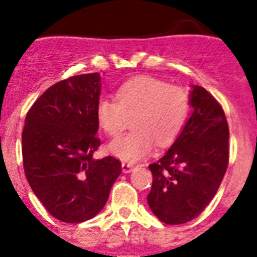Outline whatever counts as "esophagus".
Masks as SVG:
<instances>
[{
    "mask_svg": "<svg viewBox=\"0 0 257 257\" xmlns=\"http://www.w3.org/2000/svg\"><path fill=\"white\" fill-rule=\"evenodd\" d=\"M121 168H122V172H124V173H129V172L135 168V165L131 164V163H125L124 161V163L121 164Z\"/></svg>",
    "mask_w": 257,
    "mask_h": 257,
    "instance_id": "1",
    "label": "esophagus"
}]
</instances>
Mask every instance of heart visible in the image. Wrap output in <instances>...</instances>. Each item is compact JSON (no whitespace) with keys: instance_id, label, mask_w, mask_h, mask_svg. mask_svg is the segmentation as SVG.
<instances>
[{"instance_id":"b5f03b06","label":"heart","mask_w":257,"mask_h":257,"mask_svg":"<svg viewBox=\"0 0 257 257\" xmlns=\"http://www.w3.org/2000/svg\"><path fill=\"white\" fill-rule=\"evenodd\" d=\"M116 97L117 101L104 97L97 102V120L106 135L117 136L133 117L135 131L108 145L113 156L128 163L151 153L155 143L159 147L171 144L183 128L189 109V97L181 86L149 76L126 81Z\"/></svg>"}]
</instances>
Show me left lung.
Wrapping results in <instances>:
<instances>
[{
    "label": "left lung",
    "instance_id": "left-lung-1",
    "mask_svg": "<svg viewBox=\"0 0 257 257\" xmlns=\"http://www.w3.org/2000/svg\"><path fill=\"white\" fill-rule=\"evenodd\" d=\"M192 114L175 143L157 163L148 204L165 224L195 219L211 203L228 167L227 118L220 104L199 85H192Z\"/></svg>",
    "mask_w": 257,
    "mask_h": 257
}]
</instances>
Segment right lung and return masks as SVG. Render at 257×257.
Here are the masks:
<instances>
[{
    "label": "right lung",
    "mask_w": 257,
    "mask_h": 257,
    "mask_svg": "<svg viewBox=\"0 0 257 257\" xmlns=\"http://www.w3.org/2000/svg\"><path fill=\"white\" fill-rule=\"evenodd\" d=\"M100 93V73L73 76L46 89L26 114L22 131L26 180L46 211L64 223L94 217L121 173L114 157L93 159L100 147L96 136Z\"/></svg>",
    "instance_id": "1"
}]
</instances>
